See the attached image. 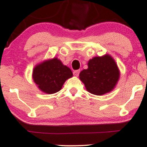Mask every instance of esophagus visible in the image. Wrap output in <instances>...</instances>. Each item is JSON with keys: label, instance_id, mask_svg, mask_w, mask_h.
<instances>
[{"label": "esophagus", "instance_id": "34e87169", "mask_svg": "<svg viewBox=\"0 0 147 147\" xmlns=\"http://www.w3.org/2000/svg\"><path fill=\"white\" fill-rule=\"evenodd\" d=\"M79 72H80V70H75V71L73 72V75L76 76V77H77V76L79 75Z\"/></svg>", "mask_w": 147, "mask_h": 147}]
</instances>
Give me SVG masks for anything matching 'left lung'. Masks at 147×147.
<instances>
[{
  "instance_id": "left-lung-1",
  "label": "left lung",
  "mask_w": 147,
  "mask_h": 147,
  "mask_svg": "<svg viewBox=\"0 0 147 147\" xmlns=\"http://www.w3.org/2000/svg\"><path fill=\"white\" fill-rule=\"evenodd\" d=\"M119 70L109 55L95 57L88 62V68L79 74V79L90 93L102 95L114 89L119 78Z\"/></svg>"
}]
</instances>
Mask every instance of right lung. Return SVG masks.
<instances>
[{"label": "right lung", "mask_w": 147, "mask_h": 147, "mask_svg": "<svg viewBox=\"0 0 147 147\" xmlns=\"http://www.w3.org/2000/svg\"><path fill=\"white\" fill-rule=\"evenodd\" d=\"M72 75L71 70L57 58L37 64L32 72L34 83L39 90L47 94L59 91L65 81Z\"/></svg>", "instance_id": "obj_1"}]
</instances>
